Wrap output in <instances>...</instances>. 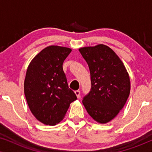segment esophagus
Here are the masks:
<instances>
[{"instance_id": "obj_1", "label": "esophagus", "mask_w": 152, "mask_h": 152, "mask_svg": "<svg viewBox=\"0 0 152 152\" xmlns=\"http://www.w3.org/2000/svg\"><path fill=\"white\" fill-rule=\"evenodd\" d=\"M75 95H77V97L78 98L80 97V91L79 90H77L75 91Z\"/></svg>"}]
</instances>
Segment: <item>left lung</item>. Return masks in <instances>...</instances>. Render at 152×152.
I'll list each match as a JSON object with an SVG mask.
<instances>
[{"mask_svg":"<svg viewBox=\"0 0 152 152\" xmlns=\"http://www.w3.org/2000/svg\"><path fill=\"white\" fill-rule=\"evenodd\" d=\"M88 64L91 88L83 97L87 112L99 123H107L122 110L130 93L125 66L111 48L99 44L79 49Z\"/></svg>","mask_w":152,"mask_h":152,"instance_id":"left-lung-1","label":"left lung"}]
</instances>
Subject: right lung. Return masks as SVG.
Returning a JSON list of instances; mask_svg holds the SVG:
<instances>
[{
	"mask_svg": "<svg viewBox=\"0 0 152 152\" xmlns=\"http://www.w3.org/2000/svg\"><path fill=\"white\" fill-rule=\"evenodd\" d=\"M72 50L50 45L34 57L27 69L24 93L31 112L39 121L55 125L63 120L77 96L68 85L63 63Z\"/></svg>",
	"mask_w": 152,
	"mask_h": 152,
	"instance_id": "right-lung-1",
	"label": "right lung"
}]
</instances>
